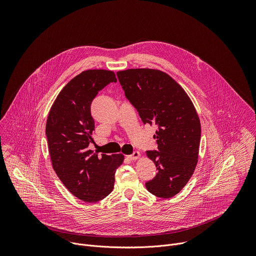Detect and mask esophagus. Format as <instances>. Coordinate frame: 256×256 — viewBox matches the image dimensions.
I'll list each match as a JSON object with an SVG mask.
<instances>
[{
  "instance_id": "1",
  "label": "esophagus",
  "mask_w": 256,
  "mask_h": 256,
  "mask_svg": "<svg viewBox=\"0 0 256 256\" xmlns=\"http://www.w3.org/2000/svg\"><path fill=\"white\" fill-rule=\"evenodd\" d=\"M140 152H138V151H134L132 155H128V158L130 159V160H136L138 158H140Z\"/></svg>"
}]
</instances>
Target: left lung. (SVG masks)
<instances>
[{"mask_svg":"<svg viewBox=\"0 0 256 256\" xmlns=\"http://www.w3.org/2000/svg\"><path fill=\"white\" fill-rule=\"evenodd\" d=\"M126 99L144 124H156L157 150L147 151L158 173L146 182L154 196L177 194L192 177L198 158L200 122L192 102L166 72L130 68L116 72Z\"/></svg>","mask_w":256,"mask_h":256,"instance_id":"left-lung-1","label":"left lung"}]
</instances>
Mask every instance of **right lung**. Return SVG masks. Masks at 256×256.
Returning <instances> with one entry per match:
<instances>
[{
	"label": "right lung",
	"instance_id": "1",
	"mask_svg": "<svg viewBox=\"0 0 256 256\" xmlns=\"http://www.w3.org/2000/svg\"><path fill=\"white\" fill-rule=\"evenodd\" d=\"M116 78L112 70H88L60 92L46 120V134L54 170L68 190L81 200L95 202L110 194L124 155L88 150L95 124L91 103L99 91Z\"/></svg>",
	"mask_w": 256,
	"mask_h": 256
}]
</instances>
